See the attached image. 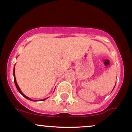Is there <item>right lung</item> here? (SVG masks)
Listing matches in <instances>:
<instances>
[{
    "label": "right lung",
    "instance_id": "add662e5",
    "mask_svg": "<svg viewBox=\"0 0 132 132\" xmlns=\"http://www.w3.org/2000/svg\"><path fill=\"white\" fill-rule=\"evenodd\" d=\"M13 77H14V82H15V86H16V89H17V90H19V92H20V93L21 94H22V95H23V97H25V98H27V99H30L29 98H28V97H27L25 96V95H24L22 93V91H21V90H20V88H19V86H18L17 83H16V79H15V68H13ZM30 100H31V99H30ZM45 99H43V100H42V101H45Z\"/></svg>",
    "mask_w": 132,
    "mask_h": 132
}]
</instances>
